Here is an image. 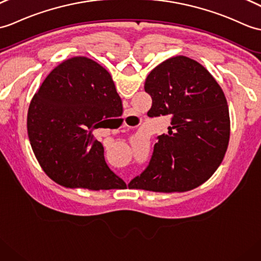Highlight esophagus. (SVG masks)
Listing matches in <instances>:
<instances>
[{
  "label": "esophagus",
  "mask_w": 261,
  "mask_h": 261,
  "mask_svg": "<svg viewBox=\"0 0 261 261\" xmlns=\"http://www.w3.org/2000/svg\"><path fill=\"white\" fill-rule=\"evenodd\" d=\"M128 116H130V114H128ZM128 116H126V117H128Z\"/></svg>",
  "instance_id": "esophagus-1"
}]
</instances>
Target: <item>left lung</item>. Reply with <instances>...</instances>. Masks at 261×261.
Here are the masks:
<instances>
[{"mask_svg": "<svg viewBox=\"0 0 261 261\" xmlns=\"http://www.w3.org/2000/svg\"><path fill=\"white\" fill-rule=\"evenodd\" d=\"M149 117L171 116L158 137L149 166L131 180L132 189L184 192L205 182L220 166L230 136L225 93L209 71L184 56L166 60L144 83Z\"/></svg>", "mask_w": 261, "mask_h": 261, "instance_id": "obj_1", "label": "left lung"}]
</instances>
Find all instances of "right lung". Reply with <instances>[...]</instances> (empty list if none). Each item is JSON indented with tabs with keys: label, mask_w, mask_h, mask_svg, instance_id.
I'll use <instances>...</instances> for the list:
<instances>
[{
	"label": "right lung",
	"mask_w": 261,
	"mask_h": 261,
	"mask_svg": "<svg viewBox=\"0 0 261 261\" xmlns=\"http://www.w3.org/2000/svg\"><path fill=\"white\" fill-rule=\"evenodd\" d=\"M121 113L122 101L103 66L84 57L59 64L28 111L30 143L43 171L65 188H125L108 167L103 145L92 135L107 119Z\"/></svg>",
	"instance_id": "1"
}]
</instances>
